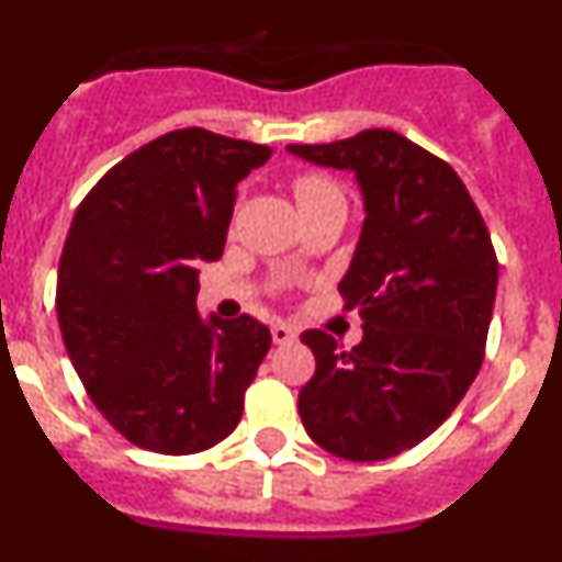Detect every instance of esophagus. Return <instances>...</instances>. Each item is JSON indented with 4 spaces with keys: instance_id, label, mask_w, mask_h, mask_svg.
<instances>
[{
    "instance_id": "esophagus-1",
    "label": "esophagus",
    "mask_w": 562,
    "mask_h": 562,
    "mask_svg": "<svg viewBox=\"0 0 562 562\" xmlns=\"http://www.w3.org/2000/svg\"><path fill=\"white\" fill-rule=\"evenodd\" d=\"M297 337V331L292 329V326H286V324H281V321H278V324H272V340L278 342V346H284V342H292Z\"/></svg>"
}]
</instances>
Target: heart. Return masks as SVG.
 Returning a JSON list of instances; mask_svg holds the SVG:
<instances>
[{
	"mask_svg": "<svg viewBox=\"0 0 562 562\" xmlns=\"http://www.w3.org/2000/svg\"><path fill=\"white\" fill-rule=\"evenodd\" d=\"M292 193H295L297 207H310V205H317V202L337 200V196H342L340 186H337L331 177H326V173H317V171L297 173L295 180H292Z\"/></svg>",
	"mask_w": 562,
	"mask_h": 562,
	"instance_id": "heart-1",
	"label": "heart"
}]
</instances>
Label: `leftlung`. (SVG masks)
Masks as SVG:
<instances>
[{
    "label": "left lung",
    "mask_w": 562,
    "mask_h": 562,
    "mask_svg": "<svg viewBox=\"0 0 562 562\" xmlns=\"http://www.w3.org/2000/svg\"><path fill=\"white\" fill-rule=\"evenodd\" d=\"M290 151L355 171L366 200L337 286L362 340L342 349L324 329L301 335L315 374L297 414L331 456L391 459L428 439L479 374L498 286L493 238L459 173L391 128Z\"/></svg>",
    "instance_id": "left-lung-1"
}]
</instances>
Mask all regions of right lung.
Wrapping results in <instances>:
<instances>
[{
    "mask_svg": "<svg viewBox=\"0 0 562 562\" xmlns=\"http://www.w3.org/2000/svg\"><path fill=\"white\" fill-rule=\"evenodd\" d=\"M272 148L177 128L103 173L58 265L67 355L103 419L151 453L188 456L236 430L270 351L252 317L202 321V261L225 250L236 186Z\"/></svg>",
    "mask_w": 562,
    "mask_h": 562,
    "instance_id": "obj_1",
    "label": "right lung"
}]
</instances>
